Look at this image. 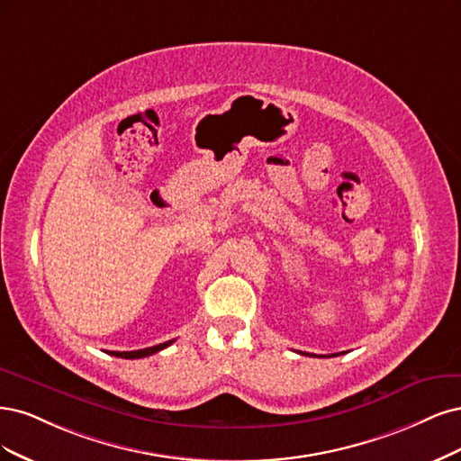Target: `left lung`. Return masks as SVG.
Wrapping results in <instances>:
<instances>
[{
	"label": "left lung",
	"mask_w": 461,
	"mask_h": 461,
	"mask_svg": "<svg viewBox=\"0 0 461 461\" xmlns=\"http://www.w3.org/2000/svg\"><path fill=\"white\" fill-rule=\"evenodd\" d=\"M301 354H306V352H301ZM306 356H312V354H306ZM331 356H337V354H331ZM321 358H323V356H321Z\"/></svg>",
	"instance_id": "1"
}]
</instances>
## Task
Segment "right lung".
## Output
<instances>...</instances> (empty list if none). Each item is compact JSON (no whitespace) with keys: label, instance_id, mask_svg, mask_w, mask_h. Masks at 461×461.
Returning <instances> with one entry per match:
<instances>
[{"label":"right lung","instance_id":"obj_1","mask_svg":"<svg viewBox=\"0 0 461 461\" xmlns=\"http://www.w3.org/2000/svg\"><path fill=\"white\" fill-rule=\"evenodd\" d=\"M174 343V340H167V343H160L149 348H141V350H130V352H111V356H116V358H126V360H133V358H145V356H151L162 348H167Z\"/></svg>","mask_w":461,"mask_h":461}]
</instances>
